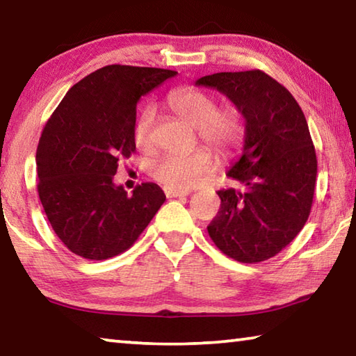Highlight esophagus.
I'll use <instances>...</instances> for the list:
<instances>
[{
	"mask_svg": "<svg viewBox=\"0 0 356 356\" xmlns=\"http://www.w3.org/2000/svg\"><path fill=\"white\" fill-rule=\"evenodd\" d=\"M190 190H180V188H165V195L168 197H180V196H188L190 195Z\"/></svg>",
	"mask_w": 356,
	"mask_h": 356,
	"instance_id": "obj_1",
	"label": "esophagus"
}]
</instances>
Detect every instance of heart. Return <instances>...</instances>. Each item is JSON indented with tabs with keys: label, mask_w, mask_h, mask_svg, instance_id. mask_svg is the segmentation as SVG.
<instances>
[{
	"label": "heart",
	"mask_w": 356,
	"mask_h": 356,
	"mask_svg": "<svg viewBox=\"0 0 356 356\" xmlns=\"http://www.w3.org/2000/svg\"><path fill=\"white\" fill-rule=\"evenodd\" d=\"M168 105L193 127L200 140L218 154L229 156L240 149L245 140V119L236 106L218 108L213 94L196 88H180L168 95ZM155 110L144 108L134 129L135 144L143 150L152 147ZM213 170V160L206 149L188 154H166L154 161L150 176L170 188H190Z\"/></svg>",
	"instance_id": "b5f03b06"
}]
</instances>
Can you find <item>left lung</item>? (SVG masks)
Masks as SVG:
<instances>
[{
	"label": "left lung",
	"instance_id": "obj_1",
	"mask_svg": "<svg viewBox=\"0 0 356 356\" xmlns=\"http://www.w3.org/2000/svg\"><path fill=\"white\" fill-rule=\"evenodd\" d=\"M196 86L225 94L246 129L243 152L227 171L243 190L218 191L209 236L238 262L267 261L298 236L311 213L317 156L308 122L293 95L262 70L220 72Z\"/></svg>",
	"mask_w": 356,
	"mask_h": 356
}]
</instances>
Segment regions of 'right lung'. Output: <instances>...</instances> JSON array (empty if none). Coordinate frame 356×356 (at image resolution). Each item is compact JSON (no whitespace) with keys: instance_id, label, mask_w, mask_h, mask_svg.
Here are the masks:
<instances>
[{"instance_id":"1","label":"right lung","mask_w":356,"mask_h":356,"mask_svg":"<svg viewBox=\"0 0 356 356\" xmlns=\"http://www.w3.org/2000/svg\"><path fill=\"white\" fill-rule=\"evenodd\" d=\"M177 72L105 65L69 89L42 131L38 191L59 240L76 256L104 261L127 251L166 196L156 184L127 195L113 176L136 150V104Z\"/></svg>"}]
</instances>
